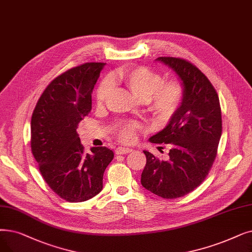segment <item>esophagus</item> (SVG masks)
<instances>
[{
  "label": "esophagus",
  "instance_id": "obj_1",
  "mask_svg": "<svg viewBox=\"0 0 252 252\" xmlns=\"http://www.w3.org/2000/svg\"><path fill=\"white\" fill-rule=\"evenodd\" d=\"M132 151V149L130 148H125V147H118L116 150H115V153L116 155H126V153H128Z\"/></svg>",
  "mask_w": 252,
  "mask_h": 252
}]
</instances>
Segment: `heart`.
I'll return each instance as SVG.
<instances>
[{
	"instance_id": "b5f03b06",
	"label": "heart",
	"mask_w": 252,
	"mask_h": 252,
	"mask_svg": "<svg viewBox=\"0 0 252 252\" xmlns=\"http://www.w3.org/2000/svg\"><path fill=\"white\" fill-rule=\"evenodd\" d=\"M140 102H145L148 110L160 122H167L179 108L183 97V87L178 80L162 81L160 74L146 67L125 69L116 75ZM110 79H104L97 87L96 103L102 105L111 91ZM137 124L123 125L118 138L125 143L135 139Z\"/></svg>"
}]
</instances>
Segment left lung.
<instances>
[{
	"instance_id": "left-lung-1",
	"label": "left lung",
	"mask_w": 252,
	"mask_h": 252,
	"mask_svg": "<svg viewBox=\"0 0 252 252\" xmlns=\"http://www.w3.org/2000/svg\"><path fill=\"white\" fill-rule=\"evenodd\" d=\"M156 61L176 73L183 97L166 127L149 138L151 143L170 144L169 159L144 150L141 184L160 198L176 199L198 188L209 173L222 132L221 110L214 87L195 65L177 58Z\"/></svg>"
}]
</instances>
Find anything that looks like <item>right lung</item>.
Segmentation results:
<instances>
[{
    "mask_svg": "<svg viewBox=\"0 0 252 252\" xmlns=\"http://www.w3.org/2000/svg\"><path fill=\"white\" fill-rule=\"evenodd\" d=\"M86 63L65 71L43 92L31 120V147L41 175L62 199L79 203L103 189V175L114 153L92 147L84 153L76 132L92 110V92L105 67Z\"/></svg>",
    "mask_w": 252,
    "mask_h": 252,
    "instance_id": "1",
    "label": "right lung"
}]
</instances>
